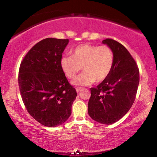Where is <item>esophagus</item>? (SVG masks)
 Instances as JSON below:
<instances>
[{
	"label": "esophagus",
	"instance_id": "esophagus-1",
	"mask_svg": "<svg viewBox=\"0 0 157 157\" xmlns=\"http://www.w3.org/2000/svg\"><path fill=\"white\" fill-rule=\"evenodd\" d=\"M75 89H76L77 93H79L82 90V88H81V87H76Z\"/></svg>",
	"mask_w": 157,
	"mask_h": 157
}]
</instances>
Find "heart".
<instances>
[{
  "instance_id": "b5f03b06",
  "label": "heart",
  "mask_w": 157,
  "mask_h": 157,
  "mask_svg": "<svg viewBox=\"0 0 157 157\" xmlns=\"http://www.w3.org/2000/svg\"><path fill=\"white\" fill-rule=\"evenodd\" d=\"M113 62V52L109 46L85 44L77 46L71 56L63 57L60 63L63 73L71 79L83 69L84 71L73 81V84L88 86L95 82L105 80L112 70Z\"/></svg>"
}]
</instances>
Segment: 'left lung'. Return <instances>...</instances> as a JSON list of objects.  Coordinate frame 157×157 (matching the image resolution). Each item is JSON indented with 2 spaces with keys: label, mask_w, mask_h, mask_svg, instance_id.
I'll list each match as a JSON object with an SVG mask.
<instances>
[{
  "label": "left lung",
  "mask_w": 157,
  "mask_h": 157,
  "mask_svg": "<svg viewBox=\"0 0 157 157\" xmlns=\"http://www.w3.org/2000/svg\"><path fill=\"white\" fill-rule=\"evenodd\" d=\"M112 49L113 66L105 80L91 88L88 112L98 123H116L128 112L136 98L139 69L125 47L112 39L102 41Z\"/></svg>",
  "instance_id": "obj_1"
}]
</instances>
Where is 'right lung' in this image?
Returning <instances> with one entry per match:
<instances>
[{
	"label": "right lung",
	"mask_w": 157,
	"mask_h": 157,
	"mask_svg": "<svg viewBox=\"0 0 157 157\" xmlns=\"http://www.w3.org/2000/svg\"><path fill=\"white\" fill-rule=\"evenodd\" d=\"M68 39L47 38L25 55L18 71V86L30 115L44 126L61 125L71 114L77 96L61 67Z\"/></svg>",
	"instance_id": "obj_1"
}]
</instances>
